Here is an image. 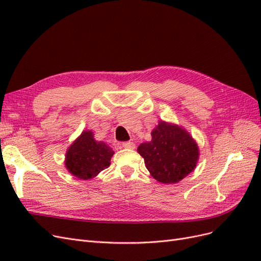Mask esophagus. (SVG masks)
Wrapping results in <instances>:
<instances>
[{
    "mask_svg": "<svg viewBox=\"0 0 261 261\" xmlns=\"http://www.w3.org/2000/svg\"><path fill=\"white\" fill-rule=\"evenodd\" d=\"M122 146L125 149H134V148H135V144L132 143V141H124Z\"/></svg>",
    "mask_w": 261,
    "mask_h": 261,
    "instance_id": "obj_1",
    "label": "esophagus"
}]
</instances>
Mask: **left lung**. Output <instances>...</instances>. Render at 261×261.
<instances>
[{"mask_svg": "<svg viewBox=\"0 0 261 261\" xmlns=\"http://www.w3.org/2000/svg\"><path fill=\"white\" fill-rule=\"evenodd\" d=\"M151 136V141L141 144L137 151L153 178L163 184L177 183L194 171L199 149L187 130L161 121Z\"/></svg>", "mask_w": 261, "mask_h": 261, "instance_id": "obj_1", "label": "left lung"}]
</instances>
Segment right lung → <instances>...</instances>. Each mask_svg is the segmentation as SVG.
Wrapping results in <instances>:
<instances>
[{"label": "right lung", "instance_id": "obj_1", "mask_svg": "<svg viewBox=\"0 0 261 261\" xmlns=\"http://www.w3.org/2000/svg\"><path fill=\"white\" fill-rule=\"evenodd\" d=\"M113 154L110 146L94 139L91 130H84L67 149L65 167L77 178L90 179L110 167Z\"/></svg>", "mask_w": 261, "mask_h": 261}]
</instances>
